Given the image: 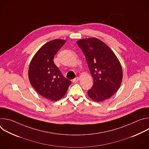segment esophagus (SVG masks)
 Listing matches in <instances>:
<instances>
[{"label":"esophagus","mask_w":149,"mask_h":149,"mask_svg":"<svg viewBox=\"0 0 149 149\" xmlns=\"http://www.w3.org/2000/svg\"><path fill=\"white\" fill-rule=\"evenodd\" d=\"M79 81V78L77 77H76V78H75L73 80H72V82H74V83H76L77 82H78Z\"/></svg>","instance_id":"34e87169"}]
</instances>
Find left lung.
Instances as JSON below:
<instances>
[{"label":"left lung","instance_id":"1","mask_svg":"<svg viewBox=\"0 0 149 149\" xmlns=\"http://www.w3.org/2000/svg\"><path fill=\"white\" fill-rule=\"evenodd\" d=\"M77 44L86 56L91 74L94 79L88 96L100 102L110 98L119 88L123 71L120 63L112 50L95 38L83 39Z\"/></svg>","mask_w":149,"mask_h":149}]
</instances>
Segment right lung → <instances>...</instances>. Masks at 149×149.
<instances>
[{"label": "right lung", "instance_id": "1", "mask_svg": "<svg viewBox=\"0 0 149 149\" xmlns=\"http://www.w3.org/2000/svg\"><path fill=\"white\" fill-rule=\"evenodd\" d=\"M66 41L51 40L42 46L33 57L29 67V81L43 97L57 101L66 94L71 81L62 75L54 62V57Z\"/></svg>", "mask_w": 149, "mask_h": 149}]
</instances>
